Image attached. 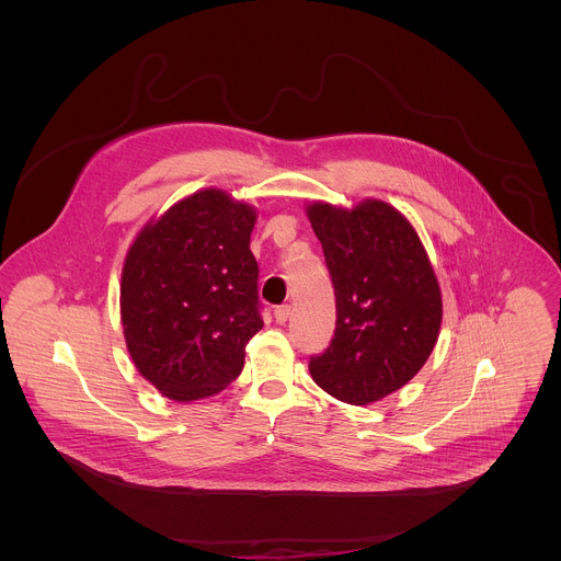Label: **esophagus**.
Returning a JSON list of instances; mask_svg holds the SVG:
<instances>
[{
  "mask_svg": "<svg viewBox=\"0 0 561 561\" xmlns=\"http://www.w3.org/2000/svg\"><path fill=\"white\" fill-rule=\"evenodd\" d=\"M289 316H291V307L289 305H280V307H276V311H274V318L278 323H285V321L289 320Z\"/></svg>",
  "mask_w": 561,
  "mask_h": 561,
  "instance_id": "34e87169",
  "label": "esophagus"
}]
</instances>
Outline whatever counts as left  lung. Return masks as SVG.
I'll return each mask as SVG.
<instances>
[{
	"label": "left lung",
	"instance_id": "obj_1",
	"mask_svg": "<svg viewBox=\"0 0 561 561\" xmlns=\"http://www.w3.org/2000/svg\"><path fill=\"white\" fill-rule=\"evenodd\" d=\"M336 298L330 345L311 356L313 380L332 398L365 405L412 380L443 320L438 280L410 222L382 201L309 207Z\"/></svg>",
	"mask_w": 561,
	"mask_h": 561
}]
</instances>
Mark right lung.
I'll return each instance as SVG.
<instances>
[{
  "mask_svg": "<svg viewBox=\"0 0 561 561\" xmlns=\"http://www.w3.org/2000/svg\"><path fill=\"white\" fill-rule=\"evenodd\" d=\"M254 220L252 207L205 190L168 209L129 248L121 283L127 350L170 400L227 389L263 328Z\"/></svg>",
  "mask_w": 561,
  "mask_h": 561,
  "instance_id": "obj_1",
  "label": "right lung"
}]
</instances>
